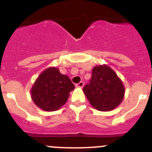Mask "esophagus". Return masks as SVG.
<instances>
[{"label": "esophagus", "instance_id": "esophagus-1", "mask_svg": "<svg viewBox=\"0 0 152 152\" xmlns=\"http://www.w3.org/2000/svg\"><path fill=\"white\" fill-rule=\"evenodd\" d=\"M76 87L77 88H82L83 87H84V82L83 81H80L79 83H77V84H76Z\"/></svg>", "mask_w": 152, "mask_h": 152}]
</instances>
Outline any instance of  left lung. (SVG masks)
<instances>
[{"mask_svg": "<svg viewBox=\"0 0 152 152\" xmlns=\"http://www.w3.org/2000/svg\"><path fill=\"white\" fill-rule=\"evenodd\" d=\"M83 91L91 105L100 111L113 110L122 103L125 94L122 80L107 64L93 68L90 83Z\"/></svg>", "mask_w": 152, "mask_h": 152, "instance_id": "obj_1", "label": "left lung"}]
</instances>
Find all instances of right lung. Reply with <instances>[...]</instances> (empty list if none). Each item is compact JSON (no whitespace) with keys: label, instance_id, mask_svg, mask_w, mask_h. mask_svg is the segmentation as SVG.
Returning <instances> with one entry per match:
<instances>
[{"label":"right lung","instance_id":"1","mask_svg":"<svg viewBox=\"0 0 152 152\" xmlns=\"http://www.w3.org/2000/svg\"><path fill=\"white\" fill-rule=\"evenodd\" d=\"M75 85L67 75H61L56 67L45 69L35 81L31 89L34 103L45 111L58 110L66 103Z\"/></svg>","mask_w":152,"mask_h":152}]
</instances>
